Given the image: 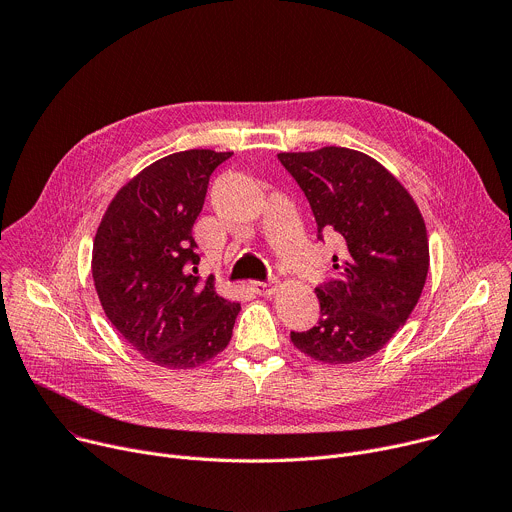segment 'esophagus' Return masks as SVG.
I'll use <instances>...</instances> for the list:
<instances>
[{"mask_svg": "<svg viewBox=\"0 0 512 512\" xmlns=\"http://www.w3.org/2000/svg\"><path fill=\"white\" fill-rule=\"evenodd\" d=\"M251 289L259 296H273L277 291V281L269 279V281H251Z\"/></svg>", "mask_w": 512, "mask_h": 512, "instance_id": "1", "label": "esophagus"}]
</instances>
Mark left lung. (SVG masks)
I'll return each mask as SVG.
<instances>
[{
	"label": "left lung",
	"mask_w": 512,
	"mask_h": 512,
	"mask_svg": "<svg viewBox=\"0 0 512 512\" xmlns=\"http://www.w3.org/2000/svg\"><path fill=\"white\" fill-rule=\"evenodd\" d=\"M277 158L304 190L318 239L330 233L342 249L332 257L338 277L316 287L318 324L291 332V342L318 362H360L417 306L429 269L423 216L405 186L362 152L328 145Z\"/></svg>",
	"instance_id": "left-lung-1"
}]
</instances>
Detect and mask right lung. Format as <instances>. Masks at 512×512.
<instances>
[{"instance_id": "right-lung-1", "label": "right lung", "mask_w": 512, "mask_h": 512, "mask_svg": "<svg viewBox=\"0 0 512 512\" xmlns=\"http://www.w3.org/2000/svg\"><path fill=\"white\" fill-rule=\"evenodd\" d=\"M233 152L170 154L133 176L107 206L93 243V281L105 316L143 358L194 369L223 352L241 304L200 279L192 227L210 174Z\"/></svg>"}]
</instances>
